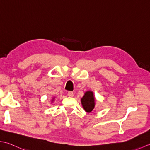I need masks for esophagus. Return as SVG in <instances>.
<instances>
[{"label":"esophagus","mask_w":150,"mask_h":150,"mask_svg":"<svg viewBox=\"0 0 150 150\" xmlns=\"http://www.w3.org/2000/svg\"><path fill=\"white\" fill-rule=\"evenodd\" d=\"M67 96L69 97H73V92H71V91H69V92H67Z\"/></svg>","instance_id":"34e87169"}]
</instances>
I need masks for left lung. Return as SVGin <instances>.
Wrapping results in <instances>:
<instances>
[{
	"label": "left lung",
	"mask_w": 150,
	"mask_h": 150,
	"mask_svg": "<svg viewBox=\"0 0 150 150\" xmlns=\"http://www.w3.org/2000/svg\"><path fill=\"white\" fill-rule=\"evenodd\" d=\"M95 99L93 98V92L88 91L85 93L84 96L81 99L82 105L85 111L87 112H90L92 111L95 106Z\"/></svg>",
	"instance_id": "1"
}]
</instances>
